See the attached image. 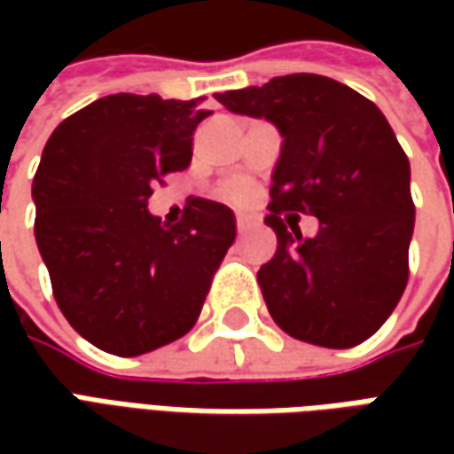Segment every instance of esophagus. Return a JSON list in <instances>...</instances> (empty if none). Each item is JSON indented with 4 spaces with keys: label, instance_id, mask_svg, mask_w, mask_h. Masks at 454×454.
Listing matches in <instances>:
<instances>
[{
    "label": "esophagus",
    "instance_id": "obj_1",
    "mask_svg": "<svg viewBox=\"0 0 454 454\" xmlns=\"http://www.w3.org/2000/svg\"><path fill=\"white\" fill-rule=\"evenodd\" d=\"M247 230H250V222H247V219H237V232H239V235H245V232H247Z\"/></svg>",
    "mask_w": 454,
    "mask_h": 454
}]
</instances>
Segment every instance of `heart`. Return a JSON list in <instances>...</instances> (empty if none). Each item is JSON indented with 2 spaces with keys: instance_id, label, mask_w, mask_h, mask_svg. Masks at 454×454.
Segmentation results:
<instances>
[{
  "instance_id": "b5f03b06",
  "label": "heart",
  "mask_w": 454,
  "mask_h": 454,
  "mask_svg": "<svg viewBox=\"0 0 454 454\" xmlns=\"http://www.w3.org/2000/svg\"><path fill=\"white\" fill-rule=\"evenodd\" d=\"M237 197H239V194H237Z\"/></svg>"
}]
</instances>
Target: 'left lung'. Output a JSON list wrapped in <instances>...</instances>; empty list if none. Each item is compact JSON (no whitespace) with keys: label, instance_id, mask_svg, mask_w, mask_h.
Listing matches in <instances>:
<instances>
[{"label":"left lung","instance_id":"obj_1","mask_svg":"<svg viewBox=\"0 0 454 454\" xmlns=\"http://www.w3.org/2000/svg\"><path fill=\"white\" fill-rule=\"evenodd\" d=\"M215 98L232 114L270 121L283 138L265 217L278 250L257 270L272 321L325 348L366 340L410 278V159L389 121L354 88L313 73ZM280 211L318 216L317 237L290 236Z\"/></svg>","mask_w":454,"mask_h":454}]
</instances>
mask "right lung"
Masks as SVG:
<instances>
[{
	"mask_svg": "<svg viewBox=\"0 0 454 454\" xmlns=\"http://www.w3.org/2000/svg\"><path fill=\"white\" fill-rule=\"evenodd\" d=\"M212 115L197 100L115 93L65 118L32 182L35 239L62 316L115 356L161 348L200 318L235 242L230 207L192 200L179 224L149 212L151 186L192 164Z\"/></svg>",
	"mask_w": 454,
	"mask_h": 454,
	"instance_id": "add662e5",
	"label": "right lung"
}]
</instances>
